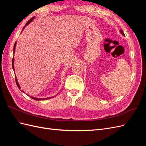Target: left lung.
Returning a JSON list of instances; mask_svg holds the SVG:
<instances>
[{"mask_svg":"<svg viewBox=\"0 0 146 146\" xmlns=\"http://www.w3.org/2000/svg\"><path fill=\"white\" fill-rule=\"evenodd\" d=\"M120 32H121V33L123 35H124V33H123V32H122V30H120Z\"/></svg>","mask_w":146,"mask_h":146,"instance_id":"obj_1","label":"left lung"}]
</instances>
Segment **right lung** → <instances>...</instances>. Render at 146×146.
Returning a JSON list of instances; mask_svg holds the SVG:
<instances>
[{
  "label": "right lung",
  "instance_id": "1",
  "mask_svg": "<svg viewBox=\"0 0 146 146\" xmlns=\"http://www.w3.org/2000/svg\"><path fill=\"white\" fill-rule=\"evenodd\" d=\"M34 17H32V18H31L27 23H26V24H25V26H26V25H27L29 23H30L31 22H32V21L34 19ZM25 28V27L23 28V29H24ZM16 42L15 43V45H14V47H13V52L15 53V47H16ZM12 67H13V70H15V68H14V58H13V59H12ZM15 79H16V85H17V87H18V88L19 89H21V87H20V86L19 85V84H18V82H17V78H16V76H15ZM23 91V92H24L23 91ZM25 93V92H24ZM29 96V95H28ZM31 98L32 99H34V100H46V99H51V98H52V97H51V98H33V97H32V96H30Z\"/></svg>",
  "mask_w": 146,
  "mask_h": 146
}]
</instances>
